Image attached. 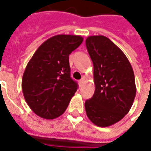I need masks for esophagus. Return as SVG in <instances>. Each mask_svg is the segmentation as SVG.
Masks as SVG:
<instances>
[{
    "label": "esophagus",
    "instance_id": "34e87169",
    "mask_svg": "<svg viewBox=\"0 0 151 151\" xmlns=\"http://www.w3.org/2000/svg\"><path fill=\"white\" fill-rule=\"evenodd\" d=\"M83 82H84V79H83V78L81 79V80L79 81V85H80V86H82V84H83Z\"/></svg>",
    "mask_w": 151,
    "mask_h": 151
}]
</instances>
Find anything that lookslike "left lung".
Returning <instances> with one entry per match:
<instances>
[{
  "label": "left lung",
  "mask_w": 151,
  "mask_h": 151,
  "mask_svg": "<svg viewBox=\"0 0 151 151\" xmlns=\"http://www.w3.org/2000/svg\"><path fill=\"white\" fill-rule=\"evenodd\" d=\"M86 46L94 65L95 91L85 102L87 116L95 125L111 126L120 121L136 95L132 66L124 52L104 35L89 36Z\"/></svg>",
  "instance_id": "left-lung-1"
}]
</instances>
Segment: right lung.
<instances>
[{
    "mask_svg": "<svg viewBox=\"0 0 151 151\" xmlns=\"http://www.w3.org/2000/svg\"><path fill=\"white\" fill-rule=\"evenodd\" d=\"M80 35H58L43 42L26 67L22 89L32 111L44 119L62 115L78 90L70 77L69 56L78 47Z\"/></svg>",
    "mask_w": 151,
    "mask_h": 151,
    "instance_id": "1",
    "label": "right lung"
}]
</instances>
